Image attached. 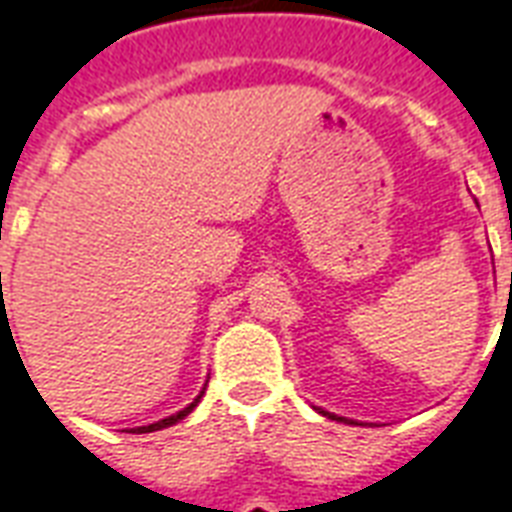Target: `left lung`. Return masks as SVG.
Here are the masks:
<instances>
[{"label": "left lung", "instance_id": "8db88e82", "mask_svg": "<svg viewBox=\"0 0 512 512\" xmlns=\"http://www.w3.org/2000/svg\"><path fill=\"white\" fill-rule=\"evenodd\" d=\"M321 411V408H318ZM321 414H326V417H332V419H340V422H351V419H345V417H337V414H329V411H321Z\"/></svg>", "mask_w": 512, "mask_h": 512}]
</instances>
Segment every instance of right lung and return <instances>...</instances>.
Masks as SVG:
<instances>
[{"label": "right lung", "mask_w": 512, "mask_h": 512, "mask_svg": "<svg viewBox=\"0 0 512 512\" xmlns=\"http://www.w3.org/2000/svg\"><path fill=\"white\" fill-rule=\"evenodd\" d=\"M200 397H202V392L194 397V403H189V406L183 408V411H178V414H172V417H167V419H158V422H153V425H145V428H136L134 433H153V430H161V428H169V425H175V422H180V419L186 417V414H191V408L200 403Z\"/></svg>", "instance_id": "add662e5"}]
</instances>
